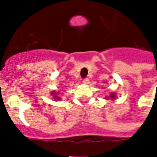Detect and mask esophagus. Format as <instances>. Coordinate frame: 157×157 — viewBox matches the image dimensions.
I'll return each mask as SVG.
<instances>
[{
  "label": "esophagus",
  "instance_id": "34e87169",
  "mask_svg": "<svg viewBox=\"0 0 157 157\" xmlns=\"http://www.w3.org/2000/svg\"><path fill=\"white\" fill-rule=\"evenodd\" d=\"M82 82L84 83V84H88L89 83V79L88 78H85L82 80Z\"/></svg>",
  "mask_w": 157,
  "mask_h": 157
}]
</instances>
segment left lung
<instances>
[{"instance_id":"1","label":"left lung","mask_w":157,"mask_h":157,"mask_svg":"<svg viewBox=\"0 0 157 157\" xmlns=\"http://www.w3.org/2000/svg\"><path fill=\"white\" fill-rule=\"evenodd\" d=\"M109 98H110L112 99V100H114V99L116 98V94L115 93H111Z\"/></svg>"}]
</instances>
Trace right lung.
<instances>
[{
  "label": "right lung",
  "mask_w": 157,
  "mask_h": 157,
  "mask_svg": "<svg viewBox=\"0 0 157 157\" xmlns=\"http://www.w3.org/2000/svg\"><path fill=\"white\" fill-rule=\"evenodd\" d=\"M51 95H54L53 97H54V99H55V100H59V99H60V98L57 96V94H56L55 91H53V92H51Z\"/></svg>",
  "instance_id": "obj_1"
}]
</instances>
